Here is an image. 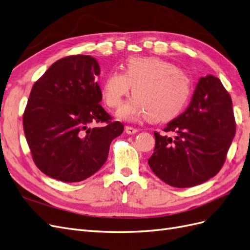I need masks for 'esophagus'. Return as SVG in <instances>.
<instances>
[{
	"instance_id": "1",
	"label": "esophagus",
	"mask_w": 250,
	"mask_h": 250,
	"mask_svg": "<svg viewBox=\"0 0 250 250\" xmlns=\"http://www.w3.org/2000/svg\"><path fill=\"white\" fill-rule=\"evenodd\" d=\"M125 131H126L127 134H134V133L138 132V129H137V128H134V127H131V126H126Z\"/></svg>"
}]
</instances>
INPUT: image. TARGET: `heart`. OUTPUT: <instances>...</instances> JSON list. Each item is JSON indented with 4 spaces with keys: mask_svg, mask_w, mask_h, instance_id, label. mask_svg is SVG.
<instances>
[{
    "mask_svg": "<svg viewBox=\"0 0 250 250\" xmlns=\"http://www.w3.org/2000/svg\"><path fill=\"white\" fill-rule=\"evenodd\" d=\"M124 72H110L102 83L103 99L117 108L132 87L133 98L118 112L122 119L148 117L167 122L177 117L191 95V80L183 70L160 57H129Z\"/></svg>",
    "mask_w": 250,
    "mask_h": 250,
    "instance_id": "obj_1",
    "label": "heart"
}]
</instances>
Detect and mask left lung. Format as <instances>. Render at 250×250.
Listing matches in <instances>:
<instances>
[{
    "label": "left lung",
    "instance_id": "1",
    "mask_svg": "<svg viewBox=\"0 0 250 250\" xmlns=\"http://www.w3.org/2000/svg\"><path fill=\"white\" fill-rule=\"evenodd\" d=\"M164 131H154V152L148 160L158 178L172 187L190 188L215 176L236 134L231 97L219 78L201 77L190 105Z\"/></svg>",
    "mask_w": 250,
    "mask_h": 250
}]
</instances>
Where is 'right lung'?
Masks as SVG:
<instances>
[{"instance_id": "right-lung-1", "label": "right lung", "mask_w": 250, "mask_h": 250, "mask_svg": "<svg viewBox=\"0 0 250 250\" xmlns=\"http://www.w3.org/2000/svg\"><path fill=\"white\" fill-rule=\"evenodd\" d=\"M99 75L94 57L71 55L53 63L31 89L22 126L34 164L52 178L77 183L92 176L124 130L99 104ZM96 123L103 125L92 127Z\"/></svg>"}]
</instances>
